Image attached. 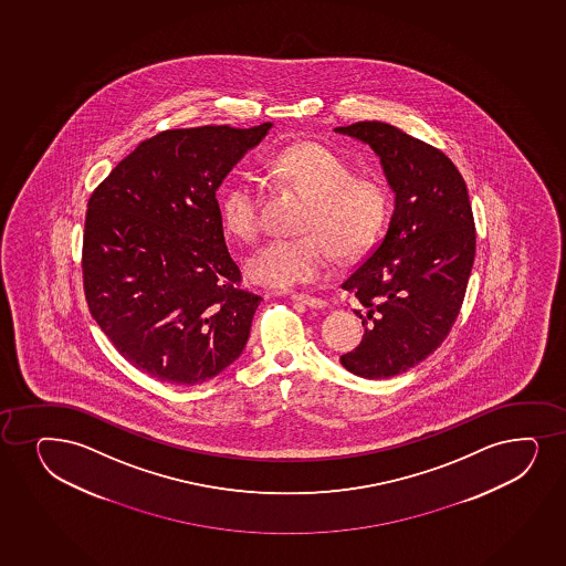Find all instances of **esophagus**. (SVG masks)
I'll list each match as a JSON object with an SVG mask.
<instances>
[{
  "instance_id": "esophagus-1",
  "label": "esophagus",
  "mask_w": 566,
  "mask_h": 566,
  "mask_svg": "<svg viewBox=\"0 0 566 566\" xmlns=\"http://www.w3.org/2000/svg\"><path fill=\"white\" fill-rule=\"evenodd\" d=\"M291 298H293L294 302H300V304H304V306L315 307V310H318V307L326 306L325 300L318 298V296H312V294L293 293L291 294Z\"/></svg>"
}]
</instances>
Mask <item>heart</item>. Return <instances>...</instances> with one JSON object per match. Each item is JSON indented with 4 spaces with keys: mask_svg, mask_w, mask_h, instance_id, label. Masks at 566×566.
<instances>
[{
    "mask_svg": "<svg viewBox=\"0 0 566 566\" xmlns=\"http://www.w3.org/2000/svg\"><path fill=\"white\" fill-rule=\"evenodd\" d=\"M272 176L306 198L296 238H275L256 249L245 272L254 283L291 289L331 272L334 251L357 259L376 243L389 221L390 192L384 182L355 177L344 156L323 144L291 145L268 158ZM259 177L241 171L221 198L224 227L243 241L259 238Z\"/></svg>",
    "mask_w": 566,
    "mask_h": 566,
    "instance_id": "b5f03b06",
    "label": "heart"
}]
</instances>
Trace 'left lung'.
I'll return each mask as SVG.
<instances>
[{
    "label": "left lung",
    "mask_w": 566,
    "mask_h": 566,
    "mask_svg": "<svg viewBox=\"0 0 566 566\" xmlns=\"http://www.w3.org/2000/svg\"><path fill=\"white\" fill-rule=\"evenodd\" d=\"M334 130L376 150L397 195L384 240L342 283L360 304L364 336L339 360L357 376L387 379L429 357L455 325L474 264V214L442 150L377 120Z\"/></svg>",
    "instance_id": "1"
}]
</instances>
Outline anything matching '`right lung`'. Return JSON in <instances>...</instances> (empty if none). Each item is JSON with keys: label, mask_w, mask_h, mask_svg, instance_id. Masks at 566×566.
I'll return each mask as SVG.
<instances>
[{"label": "right lung", "mask_w": 566, "mask_h": 566, "mask_svg": "<svg viewBox=\"0 0 566 566\" xmlns=\"http://www.w3.org/2000/svg\"><path fill=\"white\" fill-rule=\"evenodd\" d=\"M270 128L158 132L92 192L86 304L115 349L158 381L203 384L248 344L262 298L241 289L214 192Z\"/></svg>", "instance_id": "obj_1"}]
</instances>
